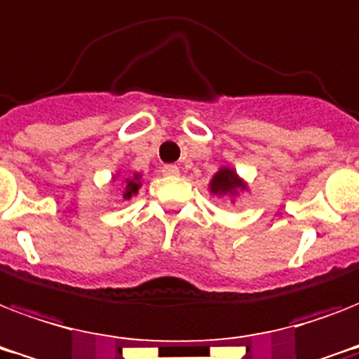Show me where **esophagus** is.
Instances as JSON below:
<instances>
[{"label": "esophagus", "instance_id": "obj_1", "mask_svg": "<svg viewBox=\"0 0 359 359\" xmlns=\"http://www.w3.org/2000/svg\"><path fill=\"white\" fill-rule=\"evenodd\" d=\"M162 173L165 175V177H179L180 171H179V168H177V165H163Z\"/></svg>", "mask_w": 359, "mask_h": 359}]
</instances>
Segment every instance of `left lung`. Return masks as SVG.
I'll use <instances>...</instances> for the list:
<instances>
[{
	"label": "left lung",
	"instance_id": "obj_1",
	"mask_svg": "<svg viewBox=\"0 0 359 359\" xmlns=\"http://www.w3.org/2000/svg\"><path fill=\"white\" fill-rule=\"evenodd\" d=\"M208 190H210L212 196L236 197L240 191L248 190V184H245L244 179H240L235 169L229 168V165H224L214 173L212 180L208 184Z\"/></svg>",
	"mask_w": 359,
	"mask_h": 359
}]
</instances>
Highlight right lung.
I'll return each mask as SVG.
<instances>
[{"label": "right lung", "instance_id": "add662e5", "mask_svg": "<svg viewBox=\"0 0 359 359\" xmlns=\"http://www.w3.org/2000/svg\"><path fill=\"white\" fill-rule=\"evenodd\" d=\"M121 186H123V199L124 201H128V199H132V196H135V194L140 191L141 175L134 173V175H130V177H124V179L121 180Z\"/></svg>", "mask_w": 359, "mask_h": 359}]
</instances>
